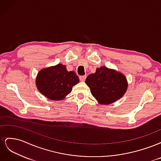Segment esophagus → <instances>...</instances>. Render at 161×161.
<instances>
[{
  "mask_svg": "<svg viewBox=\"0 0 161 161\" xmlns=\"http://www.w3.org/2000/svg\"><path fill=\"white\" fill-rule=\"evenodd\" d=\"M86 75H84V76H79L80 80V81H82V82L85 81V79H86Z\"/></svg>",
  "mask_w": 161,
  "mask_h": 161,
  "instance_id": "obj_1",
  "label": "esophagus"
}]
</instances>
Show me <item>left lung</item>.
Listing matches in <instances>:
<instances>
[{
  "instance_id": "8db88e82",
  "label": "left lung",
  "mask_w": 161,
  "mask_h": 161,
  "mask_svg": "<svg viewBox=\"0 0 161 161\" xmlns=\"http://www.w3.org/2000/svg\"><path fill=\"white\" fill-rule=\"evenodd\" d=\"M85 83L92 95L103 105L114 103L122 97L128 89V81L121 72L101 66L86 77Z\"/></svg>"
}]
</instances>
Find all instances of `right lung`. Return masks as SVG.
Returning <instances> with one entry per match:
<instances>
[{
	"instance_id": "add662e5",
	"label": "right lung",
	"mask_w": 161,
	"mask_h": 161,
	"mask_svg": "<svg viewBox=\"0 0 161 161\" xmlns=\"http://www.w3.org/2000/svg\"><path fill=\"white\" fill-rule=\"evenodd\" d=\"M36 86L42 95L53 101L62 100L71 92L72 86L79 82L74 71H68L64 65L43 69L38 72Z\"/></svg>"
}]
</instances>
